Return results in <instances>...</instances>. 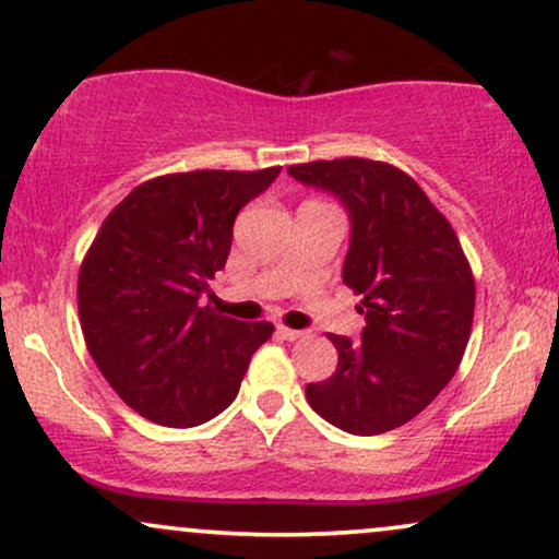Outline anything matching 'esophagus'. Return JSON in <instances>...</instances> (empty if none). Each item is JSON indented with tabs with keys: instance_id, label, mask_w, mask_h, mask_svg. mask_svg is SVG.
Wrapping results in <instances>:
<instances>
[{
	"instance_id": "1",
	"label": "esophagus",
	"mask_w": 559,
	"mask_h": 559,
	"mask_svg": "<svg viewBox=\"0 0 559 559\" xmlns=\"http://www.w3.org/2000/svg\"><path fill=\"white\" fill-rule=\"evenodd\" d=\"M278 332L281 337H284V341H299V337H304L307 335V332H301V330H292V328H286V324H278Z\"/></svg>"
}]
</instances>
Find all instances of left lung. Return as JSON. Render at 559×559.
Here are the masks:
<instances>
[{
	"mask_svg": "<svg viewBox=\"0 0 559 559\" xmlns=\"http://www.w3.org/2000/svg\"><path fill=\"white\" fill-rule=\"evenodd\" d=\"M296 180L335 193L350 214L343 284L361 296V341L332 335L337 369L307 384L332 426L379 436L423 413L467 350L475 275L449 218L390 162L343 157L292 165Z\"/></svg>",
	"mask_w": 559,
	"mask_h": 559,
	"instance_id": "obj_1",
	"label": "left lung"
}]
</instances>
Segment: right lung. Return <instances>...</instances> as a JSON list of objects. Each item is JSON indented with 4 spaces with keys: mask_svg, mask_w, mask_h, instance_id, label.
Returning a JSON list of instances; mask_svg holds the SVG:
<instances>
[{
    "mask_svg": "<svg viewBox=\"0 0 559 559\" xmlns=\"http://www.w3.org/2000/svg\"><path fill=\"white\" fill-rule=\"evenodd\" d=\"M281 167L193 169L141 182L110 211L76 281L82 335L108 384L141 418L201 426L237 397L271 322L201 307L229 258L239 209Z\"/></svg>",
    "mask_w": 559,
    "mask_h": 559,
    "instance_id": "obj_1",
    "label": "right lung"
}]
</instances>
